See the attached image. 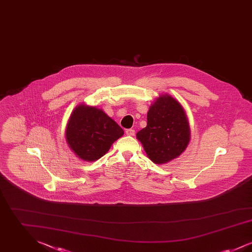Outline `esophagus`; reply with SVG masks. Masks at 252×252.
Here are the masks:
<instances>
[{
    "label": "esophagus",
    "instance_id": "esophagus-1",
    "mask_svg": "<svg viewBox=\"0 0 252 252\" xmlns=\"http://www.w3.org/2000/svg\"><path fill=\"white\" fill-rule=\"evenodd\" d=\"M126 134L128 135V136H134L135 135V130L131 129V128L130 129H126Z\"/></svg>",
    "mask_w": 252,
    "mask_h": 252
}]
</instances>
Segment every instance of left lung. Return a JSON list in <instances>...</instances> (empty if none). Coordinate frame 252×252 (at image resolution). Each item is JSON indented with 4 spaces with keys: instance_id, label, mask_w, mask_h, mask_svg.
Segmentation results:
<instances>
[{
    "instance_id": "8db88e82",
    "label": "left lung",
    "mask_w": 252,
    "mask_h": 252,
    "mask_svg": "<svg viewBox=\"0 0 252 252\" xmlns=\"http://www.w3.org/2000/svg\"><path fill=\"white\" fill-rule=\"evenodd\" d=\"M190 126L184 108L171 95H159L147 112V125L137 133L148 158L164 164L178 158L190 142Z\"/></svg>"
}]
</instances>
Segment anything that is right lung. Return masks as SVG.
Masks as SVG:
<instances>
[{"mask_svg":"<svg viewBox=\"0 0 252 252\" xmlns=\"http://www.w3.org/2000/svg\"><path fill=\"white\" fill-rule=\"evenodd\" d=\"M65 134L67 144L76 156L94 161L108 152L124 130L102 109L81 104L73 109Z\"/></svg>","mask_w":252,"mask_h":252,"instance_id":"obj_1","label":"right lung"}]
</instances>
